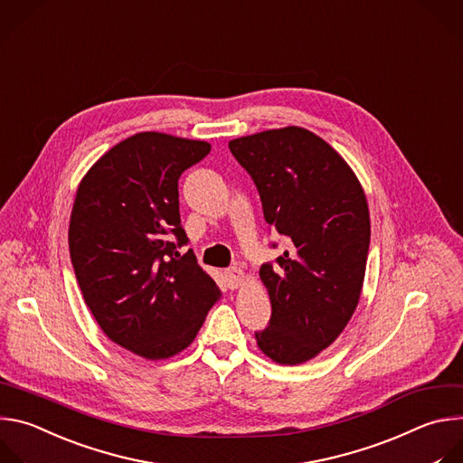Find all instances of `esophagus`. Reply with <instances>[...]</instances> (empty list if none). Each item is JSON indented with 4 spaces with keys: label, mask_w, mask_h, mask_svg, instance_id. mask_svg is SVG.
Segmentation results:
<instances>
[{
    "label": "esophagus",
    "mask_w": 463,
    "mask_h": 463,
    "mask_svg": "<svg viewBox=\"0 0 463 463\" xmlns=\"http://www.w3.org/2000/svg\"><path fill=\"white\" fill-rule=\"evenodd\" d=\"M224 277H226L228 288L235 290V288H239V287L242 285V281H244V271H242L241 268H237V266H232V268H228V269L224 271Z\"/></svg>",
    "instance_id": "obj_1"
}]
</instances>
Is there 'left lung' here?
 <instances>
[{"instance_id":"8db88e82","label":"left lung","mask_w":463,"mask_h":463,"mask_svg":"<svg viewBox=\"0 0 463 463\" xmlns=\"http://www.w3.org/2000/svg\"><path fill=\"white\" fill-rule=\"evenodd\" d=\"M228 146L255 184L264 221L288 242L259 269L271 317L257 345L281 364L305 363L335 341L359 301L371 244L363 188L339 153L303 128Z\"/></svg>"}]
</instances>
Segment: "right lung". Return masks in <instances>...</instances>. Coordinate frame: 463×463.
Masks as SVG:
<instances>
[{
  "instance_id": "add662e5",
  "label": "right lung",
  "mask_w": 463,
  "mask_h": 463,
  "mask_svg": "<svg viewBox=\"0 0 463 463\" xmlns=\"http://www.w3.org/2000/svg\"><path fill=\"white\" fill-rule=\"evenodd\" d=\"M212 146L137 133L80 182L69 251L85 305L104 334L146 359L186 348L221 292L180 224L178 178Z\"/></svg>"
}]
</instances>
